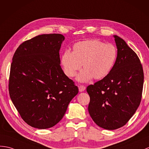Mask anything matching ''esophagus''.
Returning <instances> with one entry per match:
<instances>
[{
	"instance_id": "1",
	"label": "esophagus",
	"mask_w": 149,
	"mask_h": 149,
	"mask_svg": "<svg viewBox=\"0 0 149 149\" xmlns=\"http://www.w3.org/2000/svg\"><path fill=\"white\" fill-rule=\"evenodd\" d=\"M85 89H86V87H85V86H84L81 85V86H79V91H80V92L84 91L85 90Z\"/></svg>"
}]
</instances>
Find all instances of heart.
Wrapping results in <instances>:
<instances>
[{
  "label": "heart",
  "mask_w": 149,
  "mask_h": 149,
  "mask_svg": "<svg viewBox=\"0 0 149 149\" xmlns=\"http://www.w3.org/2000/svg\"><path fill=\"white\" fill-rule=\"evenodd\" d=\"M117 58V49L111 44H104L96 39L81 41L72 47V53L65 51L61 62L65 73L69 77H74L84 68L77 77V81L86 82L93 77L102 79L111 71Z\"/></svg>",
  "instance_id": "heart-1"
}]
</instances>
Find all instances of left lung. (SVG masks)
<instances>
[{
    "mask_svg": "<svg viewBox=\"0 0 149 149\" xmlns=\"http://www.w3.org/2000/svg\"><path fill=\"white\" fill-rule=\"evenodd\" d=\"M116 61L105 77L87 87L90 96L88 111L103 129L113 130L125 125L139 107L142 95L143 70L140 59L126 42L113 36Z\"/></svg>",
    "mask_w": 149,
    "mask_h": 149,
    "instance_id": "1",
    "label": "left lung"
}]
</instances>
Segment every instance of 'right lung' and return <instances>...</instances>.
I'll return each instance as SVG.
<instances>
[{
  "label": "right lung",
  "instance_id": "1",
  "mask_svg": "<svg viewBox=\"0 0 149 149\" xmlns=\"http://www.w3.org/2000/svg\"><path fill=\"white\" fill-rule=\"evenodd\" d=\"M64 40L59 33L39 35L20 44L14 54L9 95L23 120L33 127L56 125L79 92L60 66Z\"/></svg>",
  "mask_w": 149,
  "mask_h": 149
}]
</instances>
